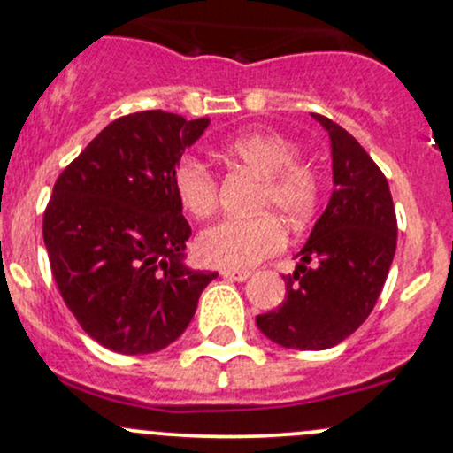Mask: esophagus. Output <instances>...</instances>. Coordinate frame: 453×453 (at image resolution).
<instances>
[{"instance_id": "1", "label": "esophagus", "mask_w": 453, "mask_h": 453, "mask_svg": "<svg viewBox=\"0 0 453 453\" xmlns=\"http://www.w3.org/2000/svg\"><path fill=\"white\" fill-rule=\"evenodd\" d=\"M221 275L230 281H247L251 277L247 271H230V268H227V271H221Z\"/></svg>"}]
</instances>
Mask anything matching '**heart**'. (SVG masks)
I'll return each instance as SVG.
<instances>
[{
	"label": "heart",
	"instance_id": "heart-1",
	"mask_svg": "<svg viewBox=\"0 0 453 453\" xmlns=\"http://www.w3.org/2000/svg\"><path fill=\"white\" fill-rule=\"evenodd\" d=\"M226 154L238 165L260 173L256 208H271L283 221L301 227L314 217L320 182L316 172L296 161L299 150L286 137L242 133L226 143ZM180 203L193 217H208L217 206V182L206 163L185 158L173 173ZM286 245L283 226L273 215L221 219L197 236V256L212 266L245 271Z\"/></svg>",
	"mask_w": 453,
	"mask_h": 453
}]
</instances>
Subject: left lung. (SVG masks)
Listing matches in <instances>:
<instances>
[{"label":"left lung","mask_w":453,"mask_h":453,"mask_svg":"<svg viewBox=\"0 0 453 453\" xmlns=\"http://www.w3.org/2000/svg\"><path fill=\"white\" fill-rule=\"evenodd\" d=\"M329 133L333 193L318 217L277 310L256 316L271 342L326 350L352 335L379 301L395 256L397 221L389 185L350 133L311 113Z\"/></svg>","instance_id":"left-lung-1"}]
</instances>
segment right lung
<instances>
[{"mask_svg":"<svg viewBox=\"0 0 453 453\" xmlns=\"http://www.w3.org/2000/svg\"><path fill=\"white\" fill-rule=\"evenodd\" d=\"M208 124L161 109L118 118L53 187L42 221L51 273L81 329L109 350L170 346L217 277L187 266L191 226L173 187Z\"/></svg>","mask_w":453,"mask_h":453,"instance_id":"right-lung-1","label":"right lung"}]
</instances>
